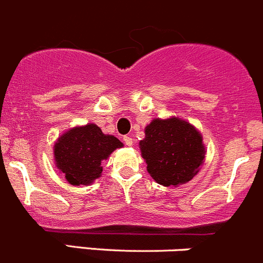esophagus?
Masks as SVG:
<instances>
[{"label":"esophagus","mask_w":263,"mask_h":263,"mask_svg":"<svg viewBox=\"0 0 263 263\" xmlns=\"http://www.w3.org/2000/svg\"><path fill=\"white\" fill-rule=\"evenodd\" d=\"M124 142H125L126 145H129V147H130V145L133 144V138L130 137V135H125V137H124Z\"/></svg>","instance_id":"34e87169"}]
</instances>
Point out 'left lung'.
I'll use <instances>...</instances> for the list:
<instances>
[{
  "label": "left lung",
  "mask_w": 263,
  "mask_h": 263,
  "mask_svg": "<svg viewBox=\"0 0 263 263\" xmlns=\"http://www.w3.org/2000/svg\"><path fill=\"white\" fill-rule=\"evenodd\" d=\"M147 170L158 184L179 185L192 180L204 160L202 135L176 118L155 119L139 143Z\"/></svg>",
  "instance_id": "obj_1"
}]
</instances>
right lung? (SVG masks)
<instances>
[{
    "mask_svg": "<svg viewBox=\"0 0 263 263\" xmlns=\"http://www.w3.org/2000/svg\"><path fill=\"white\" fill-rule=\"evenodd\" d=\"M123 143L105 135L95 124L78 126L65 133L54 144V161L72 185H87L100 178L101 161L106 160Z\"/></svg>",
    "mask_w": 263,
    "mask_h": 263,
    "instance_id": "right-lung-1",
    "label": "right lung"
}]
</instances>
